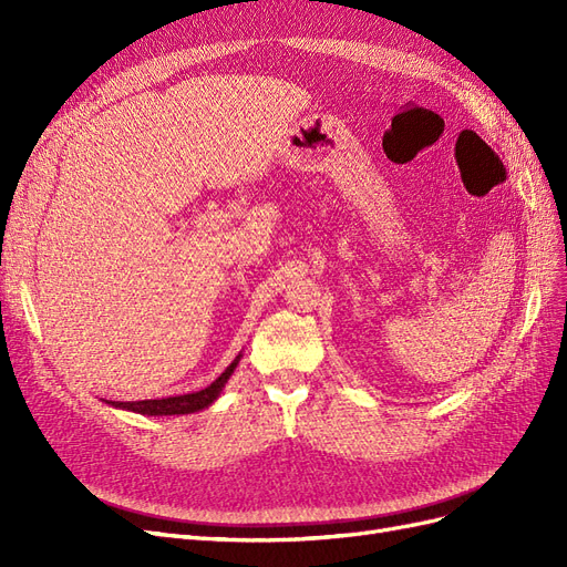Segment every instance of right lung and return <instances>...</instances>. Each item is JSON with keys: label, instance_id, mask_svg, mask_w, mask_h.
Masks as SVG:
<instances>
[{"label": "right lung", "instance_id": "1", "mask_svg": "<svg viewBox=\"0 0 567 567\" xmlns=\"http://www.w3.org/2000/svg\"><path fill=\"white\" fill-rule=\"evenodd\" d=\"M238 354L234 362L221 371L219 379H215L208 388H203L198 392H188V394H175V398H163V400H142V402H106L111 406L117 409H127V411H136V414L144 416H175V414H194V411H200L205 406H210L217 398L221 388L227 385L229 375L234 373V369L238 367Z\"/></svg>", "mask_w": 567, "mask_h": 567}]
</instances>
